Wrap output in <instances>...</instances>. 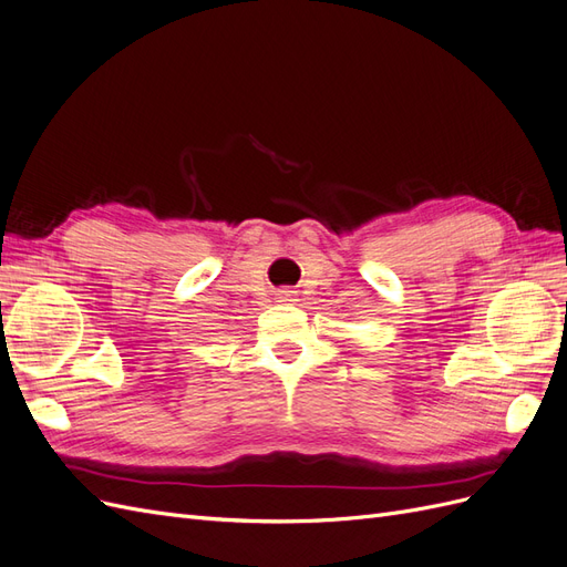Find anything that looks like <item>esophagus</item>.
Returning <instances> with one entry per match:
<instances>
[{
  "label": "esophagus",
  "instance_id": "1",
  "mask_svg": "<svg viewBox=\"0 0 567 567\" xmlns=\"http://www.w3.org/2000/svg\"><path fill=\"white\" fill-rule=\"evenodd\" d=\"M279 302H293L296 300V290H288V288H281L277 293Z\"/></svg>",
  "mask_w": 567,
  "mask_h": 567
}]
</instances>
